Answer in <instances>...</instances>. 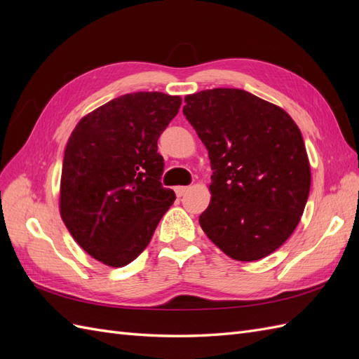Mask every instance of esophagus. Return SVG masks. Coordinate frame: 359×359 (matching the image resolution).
<instances>
[{
    "label": "esophagus",
    "instance_id": "obj_1",
    "mask_svg": "<svg viewBox=\"0 0 359 359\" xmlns=\"http://www.w3.org/2000/svg\"><path fill=\"white\" fill-rule=\"evenodd\" d=\"M189 189H190V187H184V186H180V187H177V189H175L177 196H178V198L184 196V194H186V193L189 191Z\"/></svg>",
    "mask_w": 359,
    "mask_h": 359
}]
</instances>
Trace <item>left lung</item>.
I'll return each instance as SVG.
<instances>
[{
  "instance_id": "left-lung-1",
  "label": "left lung",
  "mask_w": 359,
  "mask_h": 359,
  "mask_svg": "<svg viewBox=\"0 0 359 359\" xmlns=\"http://www.w3.org/2000/svg\"><path fill=\"white\" fill-rule=\"evenodd\" d=\"M184 102L212 169L202 231L235 260L266 257L295 231L309 199L310 161L298 126L244 90H205Z\"/></svg>"
}]
</instances>
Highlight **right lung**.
Masks as SVG:
<instances>
[{
    "label": "right lung",
    "instance_id": "right-lung-1",
    "mask_svg": "<svg viewBox=\"0 0 359 359\" xmlns=\"http://www.w3.org/2000/svg\"><path fill=\"white\" fill-rule=\"evenodd\" d=\"M180 95L126 94L86 114L64 153L60 214L86 253L114 268L149 244L175 201L161 187L157 140L180 111Z\"/></svg>",
    "mask_w": 359,
    "mask_h": 359
}]
</instances>
